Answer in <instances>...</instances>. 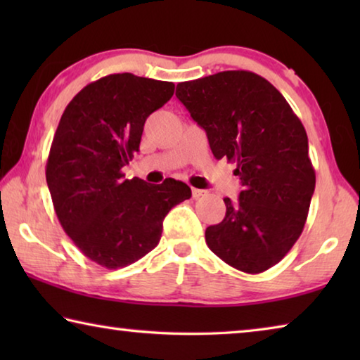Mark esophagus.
<instances>
[{
  "label": "esophagus",
  "instance_id": "34e87169",
  "mask_svg": "<svg viewBox=\"0 0 360 360\" xmlns=\"http://www.w3.org/2000/svg\"><path fill=\"white\" fill-rule=\"evenodd\" d=\"M206 192L205 191H202V188H192V197L193 198H200V197H203V195H205Z\"/></svg>",
  "mask_w": 360,
  "mask_h": 360
}]
</instances>
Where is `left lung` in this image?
<instances>
[{
  "label": "left lung",
  "mask_w": 360,
  "mask_h": 360,
  "mask_svg": "<svg viewBox=\"0 0 360 360\" xmlns=\"http://www.w3.org/2000/svg\"><path fill=\"white\" fill-rule=\"evenodd\" d=\"M176 96L206 131L217 160L236 163L243 191L222 222L205 231L225 264L257 275L276 265L302 235L316 174L308 136L273 85L251 71H222L181 82Z\"/></svg>",
  "instance_id": "1"
}]
</instances>
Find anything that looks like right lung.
<instances>
[{"instance_id":"add662e5","label":"right lung","mask_w":360,"mask_h":360,"mask_svg":"<svg viewBox=\"0 0 360 360\" xmlns=\"http://www.w3.org/2000/svg\"><path fill=\"white\" fill-rule=\"evenodd\" d=\"M174 94V84L131 72L90 82L66 106L46 165L52 203L81 252L109 270L144 257L162 236L163 219L192 197L191 187L125 179L144 122Z\"/></svg>"}]
</instances>
